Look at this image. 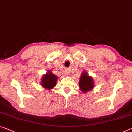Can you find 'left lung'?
Returning <instances> with one entry per match:
<instances>
[{
	"instance_id": "1",
	"label": "left lung",
	"mask_w": 132,
	"mask_h": 132,
	"mask_svg": "<svg viewBox=\"0 0 132 132\" xmlns=\"http://www.w3.org/2000/svg\"><path fill=\"white\" fill-rule=\"evenodd\" d=\"M94 85V81L92 77L88 76L86 71L82 72L79 81L80 90L83 93H86L92 90L95 86Z\"/></svg>"
}]
</instances>
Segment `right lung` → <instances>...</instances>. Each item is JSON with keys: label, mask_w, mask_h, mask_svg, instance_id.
<instances>
[{"label": "right lung", "mask_w": 132, "mask_h": 132, "mask_svg": "<svg viewBox=\"0 0 132 132\" xmlns=\"http://www.w3.org/2000/svg\"><path fill=\"white\" fill-rule=\"evenodd\" d=\"M58 77L54 74L51 71H48L44 74L40 81V85L46 90H51L56 86Z\"/></svg>", "instance_id": "add662e5"}]
</instances>
